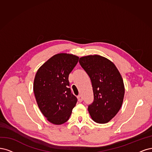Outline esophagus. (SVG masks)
Returning a JSON list of instances; mask_svg holds the SVG:
<instances>
[{
    "label": "esophagus",
    "mask_w": 152,
    "mask_h": 152,
    "mask_svg": "<svg viewBox=\"0 0 152 152\" xmlns=\"http://www.w3.org/2000/svg\"><path fill=\"white\" fill-rule=\"evenodd\" d=\"M77 100H78V101H79L80 102H81L83 101V97H82V96L81 95L77 96Z\"/></svg>",
    "instance_id": "34e87169"
}]
</instances>
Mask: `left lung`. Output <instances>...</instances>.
Here are the masks:
<instances>
[{"label": "left lung", "mask_w": 152, "mask_h": 152, "mask_svg": "<svg viewBox=\"0 0 152 152\" xmlns=\"http://www.w3.org/2000/svg\"><path fill=\"white\" fill-rule=\"evenodd\" d=\"M79 62L88 75L94 101L88 112L96 123L105 124L115 116L122 105L125 88L123 80L114 64L99 55L81 57Z\"/></svg>", "instance_id": "left-lung-1"}]
</instances>
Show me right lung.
I'll list each match as a JSON object with an SVG mask.
<instances>
[{
	"label": "right lung",
	"instance_id": "right-lung-1",
	"mask_svg": "<svg viewBox=\"0 0 152 152\" xmlns=\"http://www.w3.org/2000/svg\"><path fill=\"white\" fill-rule=\"evenodd\" d=\"M79 57L57 53L38 69L34 79L33 91L38 106L51 123L61 125L69 119L77 98L69 88V75Z\"/></svg>",
	"mask_w": 152,
	"mask_h": 152
}]
</instances>
